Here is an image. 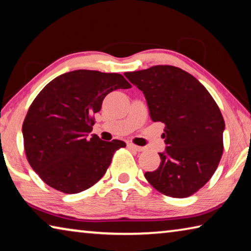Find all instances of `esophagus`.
<instances>
[{"label": "esophagus", "mask_w": 251, "mask_h": 251, "mask_svg": "<svg viewBox=\"0 0 251 251\" xmlns=\"http://www.w3.org/2000/svg\"><path fill=\"white\" fill-rule=\"evenodd\" d=\"M128 147L130 148V150H134V151H144V147L135 145V144H133V143H129L128 144Z\"/></svg>", "instance_id": "obj_1"}]
</instances>
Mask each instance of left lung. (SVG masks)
I'll return each mask as SVG.
<instances>
[{
	"label": "left lung",
	"instance_id": "1",
	"mask_svg": "<svg viewBox=\"0 0 251 251\" xmlns=\"http://www.w3.org/2000/svg\"><path fill=\"white\" fill-rule=\"evenodd\" d=\"M124 75L145 95L152 122L165 124L166 151L145 177L156 190L174 198L197 193L214 175L224 151L225 121L205 86L187 72L156 65Z\"/></svg>",
	"mask_w": 251,
	"mask_h": 251
}]
</instances>
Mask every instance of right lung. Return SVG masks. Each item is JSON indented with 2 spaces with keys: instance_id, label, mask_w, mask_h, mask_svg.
Wrapping results in <instances>:
<instances>
[{
  "instance_id": "1",
  "label": "right lung",
  "mask_w": 251,
  "mask_h": 251,
  "mask_svg": "<svg viewBox=\"0 0 251 251\" xmlns=\"http://www.w3.org/2000/svg\"><path fill=\"white\" fill-rule=\"evenodd\" d=\"M129 87L122 74L77 70L57 76L39 93L22 131L28 164L46 185L77 194L104 176L115 151L126 144L101 141L96 135L87 139L86 135L105 96Z\"/></svg>"
}]
</instances>
